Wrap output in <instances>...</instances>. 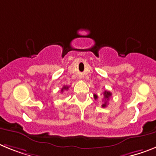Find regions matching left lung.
Listing matches in <instances>:
<instances>
[{
  "mask_svg": "<svg viewBox=\"0 0 156 156\" xmlns=\"http://www.w3.org/2000/svg\"><path fill=\"white\" fill-rule=\"evenodd\" d=\"M103 96H104V104H102V108H105L107 107V104H108V101L109 100V98L111 97L112 96V93H110L109 91H104V93H103ZM98 98V96L96 94H94V99L95 100H97Z\"/></svg>",
  "mask_w": 156,
  "mask_h": 156,
  "instance_id": "obj_1",
  "label": "left lung"
}]
</instances>
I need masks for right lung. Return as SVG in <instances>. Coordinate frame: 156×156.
Wrapping results in <instances>:
<instances>
[{"mask_svg": "<svg viewBox=\"0 0 156 156\" xmlns=\"http://www.w3.org/2000/svg\"><path fill=\"white\" fill-rule=\"evenodd\" d=\"M68 86H63V88H62V89H61V92H63V90H67V89H68Z\"/></svg>", "mask_w": 156, "mask_h": 156, "instance_id": "right-lung-1", "label": "right lung"}]
</instances>
